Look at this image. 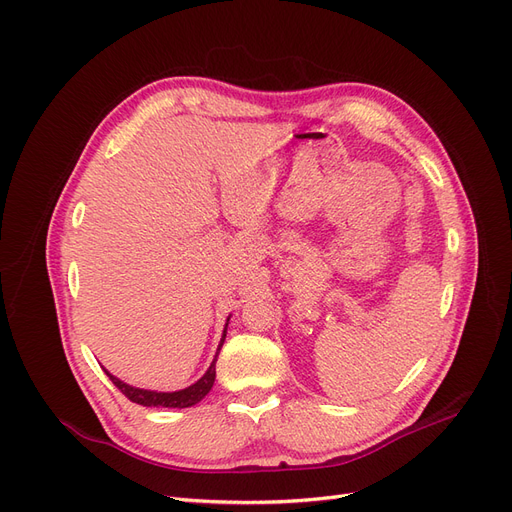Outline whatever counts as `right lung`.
<instances>
[{
    "mask_svg": "<svg viewBox=\"0 0 512 512\" xmlns=\"http://www.w3.org/2000/svg\"><path fill=\"white\" fill-rule=\"evenodd\" d=\"M228 321L230 317L226 319V326H224V334H222V340L218 344V353L220 348L226 340V330H228ZM218 353H215L209 369L203 373V378L197 380L195 384H191L188 388H182V390H176V392H157V390H145V388H134L126 382H122L120 378H116V375H112L110 371H107L103 367V371L107 373V378H110L114 382V386L126 396L130 398L132 402H137V405H143V407H168V409H186V407H193L197 405V402H201L207 392L213 388V382H215V361H218Z\"/></svg>",
    "mask_w": 512,
    "mask_h": 512,
    "instance_id": "right-lung-1",
    "label": "right lung"
}]
</instances>
